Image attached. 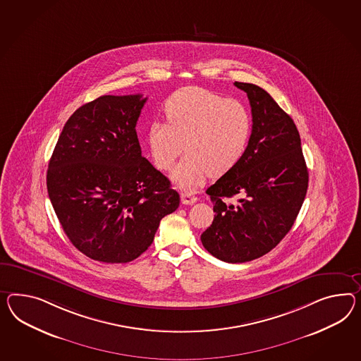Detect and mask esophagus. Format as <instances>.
I'll return each mask as SVG.
<instances>
[{"instance_id":"1","label":"esophagus","mask_w":361,"mask_h":361,"mask_svg":"<svg viewBox=\"0 0 361 361\" xmlns=\"http://www.w3.org/2000/svg\"><path fill=\"white\" fill-rule=\"evenodd\" d=\"M180 199H182V203L185 204V205H192V204L196 203V200H197V197H196L192 192H190V191L182 192Z\"/></svg>"}]
</instances>
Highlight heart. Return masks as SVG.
Wrapping results in <instances>:
<instances>
[{"mask_svg":"<svg viewBox=\"0 0 361 361\" xmlns=\"http://www.w3.org/2000/svg\"><path fill=\"white\" fill-rule=\"evenodd\" d=\"M166 121H154L148 144L158 169L170 170L183 150L188 152L173 171L182 187L202 183L237 166L249 145L252 121L247 107L203 87H185L165 106Z\"/></svg>","mask_w":361,"mask_h":361,"instance_id":"obj_1","label":"heart"}]
</instances>
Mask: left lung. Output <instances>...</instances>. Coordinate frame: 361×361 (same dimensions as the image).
<instances>
[{
	"label": "left lung",
	"mask_w": 361,
	"mask_h": 361,
	"mask_svg": "<svg viewBox=\"0 0 361 361\" xmlns=\"http://www.w3.org/2000/svg\"><path fill=\"white\" fill-rule=\"evenodd\" d=\"M234 85L247 94L252 130L238 165L207 190L216 214L200 238L213 257L243 263L287 235L304 203L309 173L292 118L262 87ZM234 195L238 203L229 204Z\"/></svg>",
	"instance_id": "8db88e82"
}]
</instances>
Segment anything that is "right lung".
<instances>
[{
  "label": "right lung",
  "mask_w": 361,
  "mask_h": 361,
  "mask_svg": "<svg viewBox=\"0 0 361 361\" xmlns=\"http://www.w3.org/2000/svg\"><path fill=\"white\" fill-rule=\"evenodd\" d=\"M148 98L102 95L65 123L47 190L65 234L86 257L127 263L179 207L170 180L141 156L136 124Z\"/></svg>",
  "instance_id": "right-lung-1"
}]
</instances>
